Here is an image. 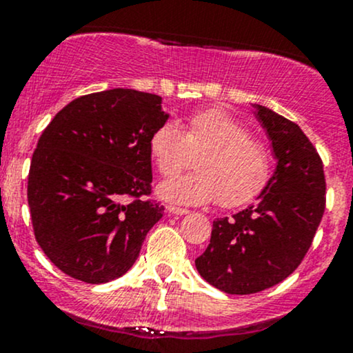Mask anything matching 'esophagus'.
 <instances>
[{
    "mask_svg": "<svg viewBox=\"0 0 353 353\" xmlns=\"http://www.w3.org/2000/svg\"><path fill=\"white\" fill-rule=\"evenodd\" d=\"M168 212L176 214V216H185V214H189V210L182 208H174V205H168Z\"/></svg>",
    "mask_w": 353,
    "mask_h": 353,
    "instance_id": "esophagus-1",
    "label": "esophagus"
}]
</instances>
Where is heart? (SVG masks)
Wrapping results in <instances>:
<instances>
[{
	"label": "heart",
	"instance_id": "heart-1",
	"mask_svg": "<svg viewBox=\"0 0 353 353\" xmlns=\"http://www.w3.org/2000/svg\"><path fill=\"white\" fill-rule=\"evenodd\" d=\"M149 151L164 177L179 174L190 164V154L200 152L194 161L196 172L157 188L164 201L181 205L245 204L264 189L272 164L269 149L221 108L194 112L182 129L176 123L161 124L151 134Z\"/></svg>",
	"mask_w": 353,
	"mask_h": 353
}]
</instances>
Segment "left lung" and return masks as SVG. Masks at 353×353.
<instances>
[{
  "mask_svg": "<svg viewBox=\"0 0 353 353\" xmlns=\"http://www.w3.org/2000/svg\"><path fill=\"white\" fill-rule=\"evenodd\" d=\"M272 145L274 174L252 205L214 221L196 259L201 277L225 294L261 292L297 269L325 210V176L309 137L272 109L252 104Z\"/></svg>",
  "mask_w": 353,
  "mask_h": 353,
  "instance_id": "obj_1",
  "label": "left lung"
}]
</instances>
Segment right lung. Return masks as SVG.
<instances>
[{
    "label": "right lung",
    "mask_w": 353,
    "mask_h": 353,
    "mask_svg": "<svg viewBox=\"0 0 353 353\" xmlns=\"http://www.w3.org/2000/svg\"><path fill=\"white\" fill-rule=\"evenodd\" d=\"M168 119L161 96L116 88L71 101L44 129L28 204L36 241L64 274L106 283L139 257L164 214L144 196L152 182L149 139Z\"/></svg>",
    "instance_id": "obj_1"
}]
</instances>
